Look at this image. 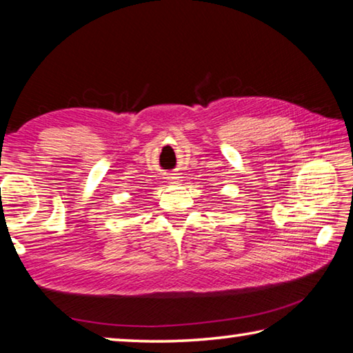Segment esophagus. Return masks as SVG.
Returning a JSON list of instances; mask_svg holds the SVG:
<instances>
[{
    "mask_svg": "<svg viewBox=\"0 0 353 353\" xmlns=\"http://www.w3.org/2000/svg\"><path fill=\"white\" fill-rule=\"evenodd\" d=\"M168 179H171V181H174V182H177L179 181V179H181V177H179V174H170V177Z\"/></svg>",
    "mask_w": 353,
    "mask_h": 353,
    "instance_id": "esophagus-1",
    "label": "esophagus"
}]
</instances>
